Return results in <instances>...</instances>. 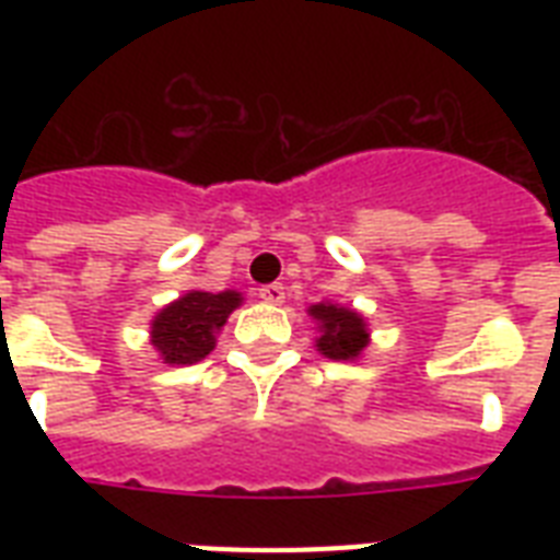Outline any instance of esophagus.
I'll return each mask as SVG.
<instances>
[{
	"label": "esophagus",
	"instance_id": "obj_1",
	"mask_svg": "<svg viewBox=\"0 0 560 560\" xmlns=\"http://www.w3.org/2000/svg\"><path fill=\"white\" fill-rule=\"evenodd\" d=\"M258 296H261L264 302H270V305H281V302H284V288H281V284H264V288L258 290Z\"/></svg>",
	"mask_w": 560,
	"mask_h": 560
}]
</instances>
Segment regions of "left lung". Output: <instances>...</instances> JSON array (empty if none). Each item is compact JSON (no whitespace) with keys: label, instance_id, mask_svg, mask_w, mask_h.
I'll list each match as a JSON object with an SVG mask.
<instances>
[{"label":"left lung","instance_id":"left-lung-1","mask_svg":"<svg viewBox=\"0 0 560 560\" xmlns=\"http://www.w3.org/2000/svg\"><path fill=\"white\" fill-rule=\"evenodd\" d=\"M307 314L314 316L319 328L316 351L328 360H358L369 346L366 319L358 311L319 302V305H311Z\"/></svg>","mask_w":560,"mask_h":560}]
</instances>
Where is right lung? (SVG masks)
Segmentation results:
<instances>
[{
  "mask_svg": "<svg viewBox=\"0 0 560 560\" xmlns=\"http://www.w3.org/2000/svg\"><path fill=\"white\" fill-rule=\"evenodd\" d=\"M244 299L237 290L202 293L188 290L186 296L171 302L153 316L151 342L168 366H191L214 349V337L226 325L229 314Z\"/></svg>",
  "mask_w": 560,
  "mask_h": 560,
  "instance_id": "obj_1",
  "label": "right lung"
}]
</instances>
